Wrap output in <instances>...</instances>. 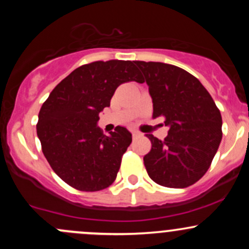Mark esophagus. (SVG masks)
Segmentation results:
<instances>
[{"label":"esophagus","instance_id":"34e87169","mask_svg":"<svg viewBox=\"0 0 249 249\" xmlns=\"http://www.w3.org/2000/svg\"><path fill=\"white\" fill-rule=\"evenodd\" d=\"M140 136H141V134H140L139 131H135V130H134V131H132V139L136 140V139H139Z\"/></svg>","mask_w":249,"mask_h":249}]
</instances>
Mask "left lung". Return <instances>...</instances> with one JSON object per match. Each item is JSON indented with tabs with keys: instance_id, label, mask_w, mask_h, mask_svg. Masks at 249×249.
<instances>
[{
	"instance_id": "1",
	"label": "left lung",
	"mask_w": 249,
	"mask_h": 249,
	"mask_svg": "<svg viewBox=\"0 0 249 249\" xmlns=\"http://www.w3.org/2000/svg\"><path fill=\"white\" fill-rule=\"evenodd\" d=\"M144 74L153 100V118L170 127L164 141L147 135L148 176L167 188H187L210 169L222 141V115L210 92L189 72L162 62L134 61Z\"/></svg>"
}]
</instances>
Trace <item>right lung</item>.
Returning a JSON list of instances; mask_svg holds the SVG:
<instances>
[{"mask_svg": "<svg viewBox=\"0 0 249 249\" xmlns=\"http://www.w3.org/2000/svg\"><path fill=\"white\" fill-rule=\"evenodd\" d=\"M131 80L142 82L134 61H95L62 79L42 105L37 123L42 152L54 172L74 189L97 192L117 178L131 134L117 126L106 136L96 124L115 89Z\"/></svg>", "mask_w": 249, "mask_h": 249, "instance_id": "obj_1", "label": "right lung"}]
</instances>
